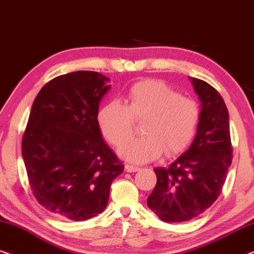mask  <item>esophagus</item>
I'll return each mask as SVG.
<instances>
[{
  "label": "esophagus",
  "mask_w": 254,
  "mask_h": 254,
  "mask_svg": "<svg viewBox=\"0 0 254 254\" xmlns=\"http://www.w3.org/2000/svg\"><path fill=\"white\" fill-rule=\"evenodd\" d=\"M139 169H140V168L134 166V164H126V171H127V173H134V171H138Z\"/></svg>",
  "instance_id": "obj_1"
}]
</instances>
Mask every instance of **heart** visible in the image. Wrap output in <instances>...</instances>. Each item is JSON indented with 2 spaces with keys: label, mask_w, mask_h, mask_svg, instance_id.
Segmentation results:
<instances>
[{
  "label": "heart",
  "mask_w": 254,
  "mask_h": 254,
  "mask_svg": "<svg viewBox=\"0 0 254 254\" xmlns=\"http://www.w3.org/2000/svg\"><path fill=\"white\" fill-rule=\"evenodd\" d=\"M200 109L195 100L180 95L162 81L144 80L127 92L126 105L110 101L98 113L100 131L114 146H120L133 133L134 122H143L144 137L131 139L120 154L132 162H147L163 152L180 154L190 145L197 131Z\"/></svg>",
  "instance_id": "obj_1"
}]
</instances>
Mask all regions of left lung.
<instances>
[{
	"label": "left lung",
	"instance_id": "left-lung-1",
	"mask_svg": "<svg viewBox=\"0 0 254 254\" xmlns=\"http://www.w3.org/2000/svg\"><path fill=\"white\" fill-rule=\"evenodd\" d=\"M201 102L197 134L190 148L168 167L155 168L156 185L147 206L164 222H184L219 198L233 159L229 114L208 83L190 78Z\"/></svg>",
	"mask_w": 254,
	"mask_h": 254
}]
</instances>
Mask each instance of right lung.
<instances>
[{"label": "right lung", "mask_w": 254, "mask_h": 254, "mask_svg": "<svg viewBox=\"0 0 254 254\" xmlns=\"http://www.w3.org/2000/svg\"><path fill=\"white\" fill-rule=\"evenodd\" d=\"M109 78L76 71L38 93L21 141L32 193L62 219L85 221L102 213L110 185L124 166L103 141L99 105Z\"/></svg>", "instance_id": "right-lung-1"}]
</instances>
